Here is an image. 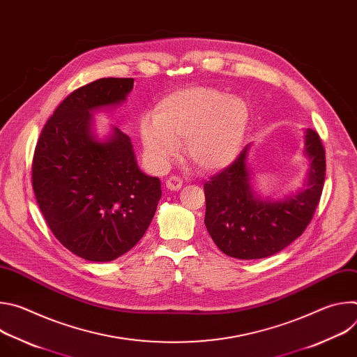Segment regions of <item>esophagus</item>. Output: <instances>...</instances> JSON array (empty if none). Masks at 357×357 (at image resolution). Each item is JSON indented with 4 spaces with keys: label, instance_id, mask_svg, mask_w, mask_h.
Listing matches in <instances>:
<instances>
[{
    "label": "esophagus",
    "instance_id": "34e87169",
    "mask_svg": "<svg viewBox=\"0 0 357 357\" xmlns=\"http://www.w3.org/2000/svg\"><path fill=\"white\" fill-rule=\"evenodd\" d=\"M182 185H183V182H182V179L178 178V176H171V178L167 181V183H165V186H167L168 190H179V189L182 188Z\"/></svg>",
    "mask_w": 357,
    "mask_h": 357
}]
</instances>
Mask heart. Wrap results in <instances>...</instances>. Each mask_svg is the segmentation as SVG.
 <instances>
[{
  "mask_svg": "<svg viewBox=\"0 0 357 357\" xmlns=\"http://www.w3.org/2000/svg\"><path fill=\"white\" fill-rule=\"evenodd\" d=\"M247 126L248 107L241 98L190 87L164 97L155 114H142L139 138L152 169L165 171L186 139L189 160L203 171H218L237 158Z\"/></svg>",
  "mask_w": 357,
  "mask_h": 357,
  "instance_id": "obj_1",
  "label": "heart"
}]
</instances>
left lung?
Instances as JSON below:
<instances>
[{"label":"left lung","instance_id":"8db88e82","mask_svg":"<svg viewBox=\"0 0 357 357\" xmlns=\"http://www.w3.org/2000/svg\"><path fill=\"white\" fill-rule=\"evenodd\" d=\"M303 155L310 161L302 186L282 199L254 190L244 146L238 158L205 183V225L216 245L240 260L266 259L289 245L310 225L325 182V149L319 135L305 131Z\"/></svg>","mask_w":357,"mask_h":357}]
</instances>
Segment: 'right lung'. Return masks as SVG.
Listing matches in <instances>:
<instances>
[{
    "instance_id": "1",
    "label": "right lung",
    "mask_w": 357,
    "mask_h": 357,
    "mask_svg": "<svg viewBox=\"0 0 357 357\" xmlns=\"http://www.w3.org/2000/svg\"><path fill=\"white\" fill-rule=\"evenodd\" d=\"M134 79H98L69 94L45 124L32 162V188L55 237L96 263L119 259L144 236L161 182L137 164L128 135L94 132L93 113L121 106Z\"/></svg>"
}]
</instances>
